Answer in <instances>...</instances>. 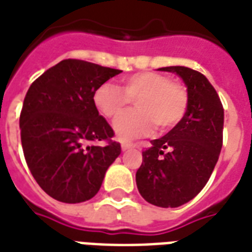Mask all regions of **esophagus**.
I'll use <instances>...</instances> for the list:
<instances>
[{"mask_svg":"<svg viewBox=\"0 0 252 252\" xmlns=\"http://www.w3.org/2000/svg\"><path fill=\"white\" fill-rule=\"evenodd\" d=\"M132 148H140L139 143H122V149L126 151V149H132Z\"/></svg>","mask_w":252,"mask_h":252,"instance_id":"1","label":"esophagus"}]
</instances>
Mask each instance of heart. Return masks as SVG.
<instances>
[{
  "instance_id": "1",
  "label": "heart",
  "mask_w": 252,
  "mask_h": 252,
  "mask_svg": "<svg viewBox=\"0 0 252 252\" xmlns=\"http://www.w3.org/2000/svg\"><path fill=\"white\" fill-rule=\"evenodd\" d=\"M130 100H134L137 109L123 115L113 126L122 140L151 133L155 124L160 130L177 126L188 108V92L182 84L170 82L166 75L147 71L126 76L123 88L104 83L94 94L97 109L109 119L119 118Z\"/></svg>"
}]
</instances>
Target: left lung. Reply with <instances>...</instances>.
Masks as SVG:
<instances>
[{"instance_id": "1", "label": "left lung", "mask_w": 252, "mask_h": 252, "mask_svg": "<svg viewBox=\"0 0 252 252\" xmlns=\"http://www.w3.org/2000/svg\"><path fill=\"white\" fill-rule=\"evenodd\" d=\"M177 74L186 86L188 108L173 129L152 140L136 173L140 194L158 207H178L203 189L223 139V107L205 75L189 67L158 68Z\"/></svg>"}]
</instances>
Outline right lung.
I'll use <instances>...</instances> for the list:
<instances>
[{
  "mask_svg": "<svg viewBox=\"0 0 252 252\" xmlns=\"http://www.w3.org/2000/svg\"><path fill=\"white\" fill-rule=\"evenodd\" d=\"M120 72L64 59L29 88L19 118L24 155L32 177L54 199H91L120 155V144L111 140L112 128L94 103L97 87Z\"/></svg>",
  "mask_w": 252,
  "mask_h": 252,
  "instance_id": "right-lung-1",
  "label": "right lung"
}]
</instances>
